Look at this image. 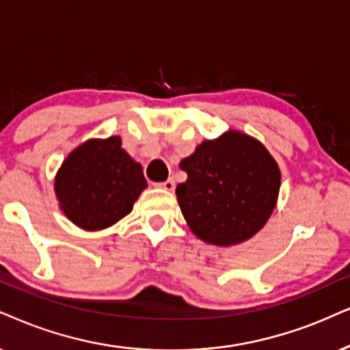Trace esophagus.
I'll list each match as a JSON object with an SVG mask.
<instances>
[{"instance_id": "34e87169", "label": "esophagus", "mask_w": 350, "mask_h": 350, "mask_svg": "<svg viewBox=\"0 0 350 350\" xmlns=\"http://www.w3.org/2000/svg\"><path fill=\"white\" fill-rule=\"evenodd\" d=\"M158 185H160L161 189L167 190V192H172V190L176 189V183H174V179H167V180H165V183H160Z\"/></svg>"}]
</instances>
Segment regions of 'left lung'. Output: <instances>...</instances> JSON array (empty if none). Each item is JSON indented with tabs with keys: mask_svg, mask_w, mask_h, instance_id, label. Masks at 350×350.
<instances>
[{
	"mask_svg": "<svg viewBox=\"0 0 350 350\" xmlns=\"http://www.w3.org/2000/svg\"><path fill=\"white\" fill-rule=\"evenodd\" d=\"M187 180L176 196L193 234L215 245H232L265 226L276 205L281 172L268 150L229 131L205 140L180 161Z\"/></svg>",
	"mask_w": 350,
	"mask_h": 350,
	"instance_id": "1",
	"label": "left lung"
}]
</instances>
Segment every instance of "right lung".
<instances>
[{
  "mask_svg": "<svg viewBox=\"0 0 350 350\" xmlns=\"http://www.w3.org/2000/svg\"><path fill=\"white\" fill-rule=\"evenodd\" d=\"M145 187L142 166L121 148L119 137L82 144L55 179L61 210L87 231L113 226L129 215Z\"/></svg>",
  "mask_w": 350,
  "mask_h": 350,
  "instance_id": "add662e5",
  "label": "right lung"
}]
</instances>
